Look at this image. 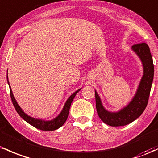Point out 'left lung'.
I'll use <instances>...</instances> for the list:
<instances>
[{
	"label": "left lung",
	"instance_id": "8db88e82",
	"mask_svg": "<svg viewBox=\"0 0 158 158\" xmlns=\"http://www.w3.org/2000/svg\"><path fill=\"white\" fill-rule=\"evenodd\" d=\"M132 49L140 58L143 65V76L135 96L117 113H111L103 107L100 97L95 92V104L98 116L105 124L113 127L124 126L134 122L143 113L148 104L154 77V64L150 49L146 42L135 44Z\"/></svg>",
	"mask_w": 158,
	"mask_h": 158
}]
</instances>
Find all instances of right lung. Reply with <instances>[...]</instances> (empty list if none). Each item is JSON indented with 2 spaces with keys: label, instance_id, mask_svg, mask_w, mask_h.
<instances>
[{
  "label": "right lung",
  "instance_id": "1",
  "mask_svg": "<svg viewBox=\"0 0 158 158\" xmlns=\"http://www.w3.org/2000/svg\"><path fill=\"white\" fill-rule=\"evenodd\" d=\"M6 78H7V82H8L9 86H10V96H11L12 104H13L15 110L17 111V113H19V116H20L23 119L25 120L27 122L31 124V125H33V126L36 127V128L40 129V130H42V131H54L56 130V129L59 128V127H61L62 125L65 123V121H66L67 118H68L69 113V109L71 107V104H72V101H73L74 98L75 97L76 94L81 90V89L78 90H77L75 93H74L72 95H71L69 98H68V100H67L66 102H65L64 107H63V110L61 111V113H60V115L57 116V117L54 118L53 120H51V121H45V120L37 119V118H32L31 116H29L28 115H27L26 113L22 110V108L19 107V105L18 104V103L16 102V101H15V98H14L11 87H10V84H9L8 76H6Z\"/></svg>",
  "mask_w": 158,
  "mask_h": 158
}]
</instances>
